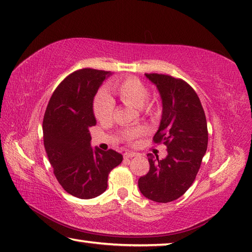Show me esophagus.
Wrapping results in <instances>:
<instances>
[{
    "instance_id": "obj_1",
    "label": "esophagus",
    "mask_w": 252,
    "mask_h": 252,
    "mask_svg": "<svg viewBox=\"0 0 252 252\" xmlns=\"http://www.w3.org/2000/svg\"><path fill=\"white\" fill-rule=\"evenodd\" d=\"M136 156H137L136 153H125L124 158L125 159H130V158H134V157H136Z\"/></svg>"
}]
</instances>
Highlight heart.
Listing matches in <instances>:
<instances>
[{"instance_id":"b5f03b06","label":"heart","mask_w":252,"mask_h":252,"mask_svg":"<svg viewBox=\"0 0 252 252\" xmlns=\"http://www.w3.org/2000/svg\"><path fill=\"white\" fill-rule=\"evenodd\" d=\"M108 91L114 94V95H116L125 105L134 108L144 107L149 96V92L147 88L138 79L135 78H128L121 82H113L108 87ZM113 113L114 102L106 94H98L95 98V102H94V114H95L96 120L99 123L105 124V123L112 121ZM141 132L142 129L128 130L126 132V138L128 140H131L136 136L141 134Z\"/></svg>"}]
</instances>
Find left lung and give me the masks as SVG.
I'll list each match as a JSON object with an SVG mask.
<instances>
[{
    "instance_id": "1",
    "label": "left lung",
    "mask_w": 252,
    "mask_h": 252,
    "mask_svg": "<svg viewBox=\"0 0 252 252\" xmlns=\"http://www.w3.org/2000/svg\"><path fill=\"white\" fill-rule=\"evenodd\" d=\"M160 94L162 113L155 142H163L164 159L148 154L150 169L138 180L145 197L158 203L178 200L195 180L207 149L205 113L195 91L181 79L165 74L146 73Z\"/></svg>"
}]
</instances>
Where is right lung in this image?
I'll return each instance as SVG.
<instances>
[{"instance_id":"1","label":"right lung","mask_w":252,"mask_h":252,"mask_svg":"<svg viewBox=\"0 0 252 252\" xmlns=\"http://www.w3.org/2000/svg\"><path fill=\"white\" fill-rule=\"evenodd\" d=\"M112 72L81 69L55 90L42 122L44 145L54 173L72 196L94 198L107 189L111 171L123 161L115 150L91 147L89 128L95 126L94 96Z\"/></svg>"}]
</instances>
